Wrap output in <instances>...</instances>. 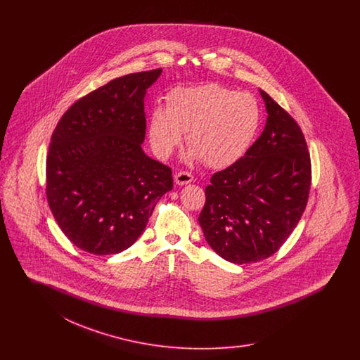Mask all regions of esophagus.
I'll use <instances>...</instances> for the list:
<instances>
[{"instance_id":"1","label":"esophagus","mask_w":360,"mask_h":360,"mask_svg":"<svg viewBox=\"0 0 360 360\" xmlns=\"http://www.w3.org/2000/svg\"><path fill=\"white\" fill-rule=\"evenodd\" d=\"M193 175L188 172H179L175 174V176H174V181H175V184L178 185V186H184V185H188V184H191L193 182Z\"/></svg>"}]
</instances>
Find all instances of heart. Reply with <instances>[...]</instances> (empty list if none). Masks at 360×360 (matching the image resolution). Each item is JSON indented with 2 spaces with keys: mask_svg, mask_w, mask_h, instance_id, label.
Here are the masks:
<instances>
[{
  "mask_svg": "<svg viewBox=\"0 0 360 360\" xmlns=\"http://www.w3.org/2000/svg\"><path fill=\"white\" fill-rule=\"evenodd\" d=\"M167 106H155L148 135L160 158L172 154L186 132V160L221 169L238 162L257 136L262 113L257 98L219 84L175 87Z\"/></svg>",
  "mask_w": 360,
  "mask_h": 360,
  "instance_id": "b5f03b06",
  "label": "heart"
}]
</instances>
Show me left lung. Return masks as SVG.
Returning <instances> with one entry per match:
<instances>
[{
    "label": "left lung",
    "mask_w": 360,
    "mask_h": 360,
    "mask_svg": "<svg viewBox=\"0 0 360 360\" xmlns=\"http://www.w3.org/2000/svg\"><path fill=\"white\" fill-rule=\"evenodd\" d=\"M262 135L244 156L213 174L198 217L212 250L236 264L275 254L301 220L310 190V156L298 124L263 90Z\"/></svg>",
    "instance_id": "obj_1"
}]
</instances>
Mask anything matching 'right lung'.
I'll use <instances>...</instances> for the list:
<instances>
[{
    "instance_id": "right-lung-1",
    "label": "right lung",
    "mask_w": 360,
    "mask_h": 360,
    "mask_svg": "<svg viewBox=\"0 0 360 360\" xmlns=\"http://www.w3.org/2000/svg\"><path fill=\"white\" fill-rule=\"evenodd\" d=\"M162 69L116 78L72 103L47 155V200L78 248L113 255L143 233L156 202L172 188V170L141 148L144 98Z\"/></svg>"
}]
</instances>
